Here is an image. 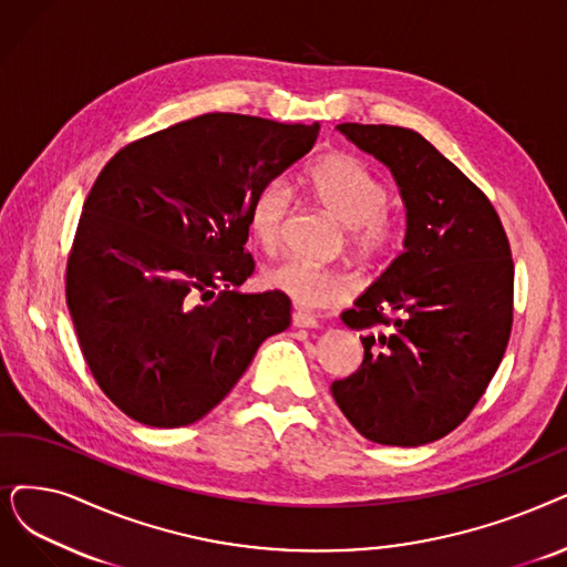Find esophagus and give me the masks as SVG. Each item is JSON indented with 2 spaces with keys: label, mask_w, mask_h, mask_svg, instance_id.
<instances>
[{
  "label": "esophagus",
  "mask_w": 567,
  "mask_h": 567,
  "mask_svg": "<svg viewBox=\"0 0 567 567\" xmlns=\"http://www.w3.org/2000/svg\"><path fill=\"white\" fill-rule=\"evenodd\" d=\"M292 326H296V328H319V321H316L311 313H305V311L296 309V311H292Z\"/></svg>",
  "instance_id": "1"
}]
</instances>
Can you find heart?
<instances>
[{
    "label": "heart",
    "mask_w": 567,
    "mask_h": 567,
    "mask_svg": "<svg viewBox=\"0 0 567 567\" xmlns=\"http://www.w3.org/2000/svg\"><path fill=\"white\" fill-rule=\"evenodd\" d=\"M305 184L313 199L347 223L353 251L377 260L393 254L406 235V214L386 202V184L351 153H326L307 167ZM292 193L284 178H269L254 193L246 212L248 233L267 254L279 251ZM262 284L284 292L298 307L328 309L349 298L353 288L344 269L286 258L262 271Z\"/></svg>",
    "instance_id": "obj_1"
}]
</instances>
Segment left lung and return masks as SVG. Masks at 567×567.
Returning a JSON list of instances; mask_svg holds the SVG:
<instances>
[{
  "mask_svg": "<svg viewBox=\"0 0 567 567\" xmlns=\"http://www.w3.org/2000/svg\"><path fill=\"white\" fill-rule=\"evenodd\" d=\"M386 165L406 207L404 251L342 311L360 368L332 398L362 437L421 446L458 427L505 355L514 316L509 239L491 199L419 132L342 123Z\"/></svg>",
  "mask_w": 567,
  "mask_h": 567,
  "instance_id": "1",
  "label": "left lung"
}]
</instances>
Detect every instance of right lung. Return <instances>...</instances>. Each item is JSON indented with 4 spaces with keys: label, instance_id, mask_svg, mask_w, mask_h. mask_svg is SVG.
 <instances>
[{
    "label": "right lung",
    "instance_id": "obj_1",
    "mask_svg": "<svg viewBox=\"0 0 567 567\" xmlns=\"http://www.w3.org/2000/svg\"><path fill=\"white\" fill-rule=\"evenodd\" d=\"M319 123L205 113L123 146L90 188L66 260V307L104 395L153 427L199 421L267 337L290 326L254 275L246 212Z\"/></svg>",
    "mask_w": 567,
    "mask_h": 567
}]
</instances>
